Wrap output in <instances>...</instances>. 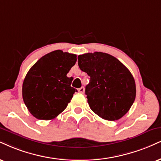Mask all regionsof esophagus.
<instances>
[{"label":"esophagus","instance_id":"obj_1","mask_svg":"<svg viewBox=\"0 0 161 161\" xmlns=\"http://www.w3.org/2000/svg\"><path fill=\"white\" fill-rule=\"evenodd\" d=\"M77 90H78V92L80 93H84V86L80 87V88H79Z\"/></svg>","mask_w":161,"mask_h":161}]
</instances>
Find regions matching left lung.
Returning a JSON list of instances; mask_svg holds the SVG:
<instances>
[{
  "label": "left lung",
  "mask_w": 161,
  "mask_h": 161,
  "mask_svg": "<svg viewBox=\"0 0 161 161\" xmlns=\"http://www.w3.org/2000/svg\"><path fill=\"white\" fill-rule=\"evenodd\" d=\"M77 59L80 70L90 77L85 93L91 110L105 120L122 118L136 97L135 80L130 71L106 53H87Z\"/></svg>",
  "instance_id": "1"
}]
</instances>
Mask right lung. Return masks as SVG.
I'll list each match as a JSON object with an SVG mask.
<instances>
[{
	"label": "right lung",
	"instance_id": "right-lung-1",
	"mask_svg": "<svg viewBox=\"0 0 161 161\" xmlns=\"http://www.w3.org/2000/svg\"><path fill=\"white\" fill-rule=\"evenodd\" d=\"M77 61V55L53 51L40 59L26 75L22 85L24 102L38 119L51 120L66 108L77 92L66 76Z\"/></svg>",
	"mask_w": 161,
	"mask_h": 161
}]
</instances>
